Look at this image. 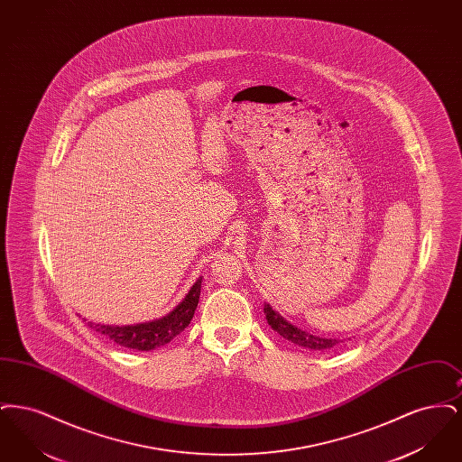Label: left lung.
I'll return each instance as SVG.
<instances>
[{"instance_id": "1", "label": "left lung", "mask_w": 462, "mask_h": 462, "mask_svg": "<svg viewBox=\"0 0 462 462\" xmlns=\"http://www.w3.org/2000/svg\"><path fill=\"white\" fill-rule=\"evenodd\" d=\"M263 311L264 315H266V320H268V326L275 330L277 334H281L284 339L298 345V346L310 348V350H315V352H324V350H330L334 345L339 343L337 339L313 336V334H310L307 330H301L300 328L292 326L291 322H287L286 319L281 313H277L268 303H264Z\"/></svg>"}]
</instances>
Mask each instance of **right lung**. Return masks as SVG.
Returning a JSON list of instances; mask_svg holds the SVG:
<instances>
[{"label":"right lung","instance_id":"right-lung-1","mask_svg":"<svg viewBox=\"0 0 462 462\" xmlns=\"http://www.w3.org/2000/svg\"><path fill=\"white\" fill-rule=\"evenodd\" d=\"M200 282H202V277H199L196 284L190 287V291L181 300V303L162 319H155L152 322H143L134 326H104V324H93V322H88V326L91 329L104 334L116 345H121L130 350L149 352L159 346H164L190 324L194 311L198 308ZM83 320L87 322V319Z\"/></svg>","mask_w":462,"mask_h":462}]
</instances>
